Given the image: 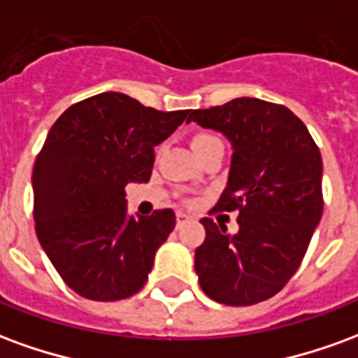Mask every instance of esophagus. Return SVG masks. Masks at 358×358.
<instances>
[{
  "mask_svg": "<svg viewBox=\"0 0 358 358\" xmlns=\"http://www.w3.org/2000/svg\"><path fill=\"white\" fill-rule=\"evenodd\" d=\"M187 220H189V217L184 215V213H178V215H176V226H182L184 222H187Z\"/></svg>",
  "mask_w": 358,
  "mask_h": 358,
  "instance_id": "obj_1",
  "label": "esophagus"
}]
</instances>
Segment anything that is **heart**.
Returning a JSON list of instances; mask_svg holds the SVG:
<instances>
[{
	"instance_id": "b5f03b06",
	"label": "heart",
	"mask_w": 358,
	"mask_h": 358,
	"mask_svg": "<svg viewBox=\"0 0 358 358\" xmlns=\"http://www.w3.org/2000/svg\"><path fill=\"white\" fill-rule=\"evenodd\" d=\"M218 141L220 140H218L215 134L201 132V134H197V136H194V140H192V149H194V153H195V151L209 148V145H213V143H218Z\"/></svg>"
}]
</instances>
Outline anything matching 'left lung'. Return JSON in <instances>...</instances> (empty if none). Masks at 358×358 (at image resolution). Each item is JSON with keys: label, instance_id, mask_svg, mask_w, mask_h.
Here are the masks:
<instances>
[{"label": "left lung", "instance_id": "left-lung-1", "mask_svg": "<svg viewBox=\"0 0 358 358\" xmlns=\"http://www.w3.org/2000/svg\"><path fill=\"white\" fill-rule=\"evenodd\" d=\"M232 143L228 182L215 210H240L236 234L203 218L195 272L210 299L245 307L270 299L299 268L322 217V157L284 105L257 97L189 113Z\"/></svg>", "mask_w": 358, "mask_h": 358}]
</instances>
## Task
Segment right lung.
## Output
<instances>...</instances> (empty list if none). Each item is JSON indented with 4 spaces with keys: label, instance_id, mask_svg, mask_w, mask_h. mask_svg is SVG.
Returning <instances> with one entry per match:
<instances>
[{
    "label": "right lung",
    "instance_id": "1",
    "mask_svg": "<svg viewBox=\"0 0 358 358\" xmlns=\"http://www.w3.org/2000/svg\"><path fill=\"white\" fill-rule=\"evenodd\" d=\"M187 115L105 92L74 103L51 126L32 171L36 234L59 276L82 297L126 299L148 282L176 215L130 217L124 187L149 182L155 145Z\"/></svg>",
    "mask_w": 358,
    "mask_h": 358
}]
</instances>
